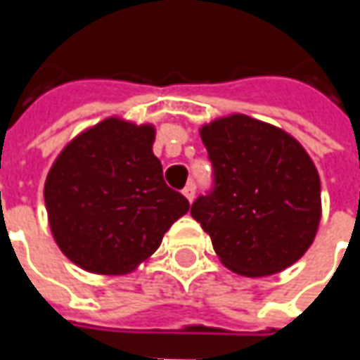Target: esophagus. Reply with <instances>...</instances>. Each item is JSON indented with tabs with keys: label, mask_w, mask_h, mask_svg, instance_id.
<instances>
[{
	"label": "esophagus",
	"mask_w": 360,
	"mask_h": 360,
	"mask_svg": "<svg viewBox=\"0 0 360 360\" xmlns=\"http://www.w3.org/2000/svg\"><path fill=\"white\" fill-rule=\"evenodd\" d=\"M182 192H184V196L188 198V202L194 200V196H196V182H194V180H190L186 186H184V190H182Z\"/></svg>",
	"instance_id": "1"
}]
</instances>
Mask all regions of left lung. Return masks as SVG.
<instances>
[{
	"instance_id": "left-lung-1",
	"label": "left lung",
	"mask_w": 360,
	"mask_h": 360,
	"mask_svg": "<svg viewBox=\"0 0 360 360\" xmlns=\"http://www.w3.org/2000/svg\"><path fill=\"white\" fill-rule=\"evenodd\" d=\"M212 184L190 214L216 255L244 276L281 272L307 252L321 220L319 172L295 138L248 116L200 130Z\"/></svg>"
}]
</instances>
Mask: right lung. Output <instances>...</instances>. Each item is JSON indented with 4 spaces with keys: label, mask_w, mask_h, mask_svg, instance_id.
<instances>
[{
    "label": "right lung",
    "mask_w": 360,
    "mask_h": 360,
    "mask_svg": "<svg viewBox=\"0 0 360 360\" xmlns=\"http://www.w3.org/2000/svg\"><path fill=\"white\" fill-rule=\"evenodd\" d=\"M154 128L110 118L74 138L53 162L44 198L49 226L74 264L126 274L152 255L190 202L164 182Z\"/></svg>",
    "instance_id": "right-lung-1"
}]
</instances>
